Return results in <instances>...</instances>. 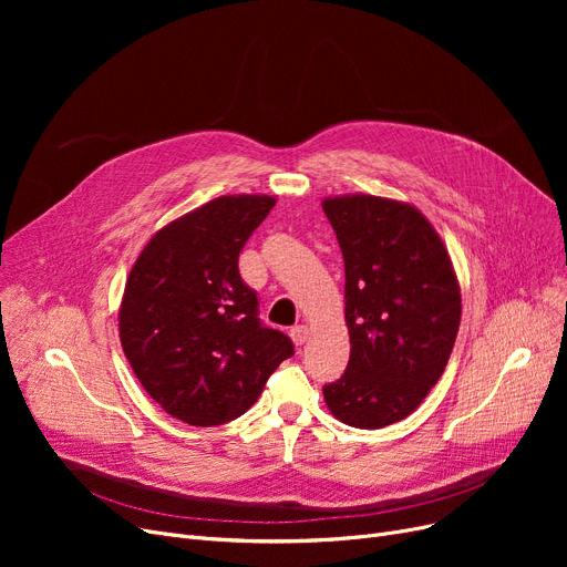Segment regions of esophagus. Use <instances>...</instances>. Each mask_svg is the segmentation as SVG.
Instances as JSON below:
<instances>
[{
    "mask_svg": "<svg viewBox=\"0 0 567 567\" xmlns=\"http://www.w3.org/2000/svg\"><path fill=\"white\" fill-rule=\"evenodd\" d=\"M289 336H291V340H293L296 347H303L306 340H308V336H310V329H308L306 323H299V326H293V329L289 331Z\"/></svg>",
    "mask_w": 567,
    "mask_h": 567,
    "instance_id": "esophagus-1",
    "label": "esophagus"
}]
</instances>
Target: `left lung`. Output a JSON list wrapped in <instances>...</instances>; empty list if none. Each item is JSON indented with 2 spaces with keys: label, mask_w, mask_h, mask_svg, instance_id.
<instances>
[{
  "label": "left lung",
  "mask_w": 567,
  "mask_h": 567,
  "mask_svg": "<svg viewBox=\"0 0 567 567\" xmlns=\"http://www.w3.org/2000/svg\"><path fill=\"white\" fill-rule=\"evenodd\" d=\"M344 257L347 372L323 385L338 421L393 425L421 406L460 331L462 296L449 250L419 208L374 195L321 202Z\"/></svg>",
  "instance_id": "obj_1"
}]
</instances>
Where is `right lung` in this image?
Instances as JSON below:
<instances>
[{
    "label": "right lung",
    "mask_w": 567,
    "mask_h": 567,
    "mask_svg": "<svg viewBox=\"0 0 567 567\" xmlns=\"http://www.w3.org/2000/svg\"><path fill=\"white\" fill-rule=\"evenodd\" d=\"M276 206L271 195H223L158 229L126 280L118 338L126 359L172 419L197 427L246 413L293 353L261 326L238 252Z\"/></svg>",
    "instance_id": "add662e5"
}]
</instances>
